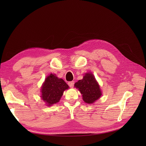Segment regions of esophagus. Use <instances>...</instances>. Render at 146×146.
Instances as JSON below:
<instances>
[{
  "instance_id": "esophagus-1",
  "label": "esophagus",
  "mask_w": 146,
  "mask_h": 146,
  "mask_svg": "<svg viewBox=\"0 0 146 146\" xmlns=\"http://www.w3.org/2000/svg\"><path fill=\"white\" fill-rule=\"evenodd\" d=\"M68 86H70V88H73L74 86V81H72V82H69L68 83Z\"/></svg>"
}]
</instances>
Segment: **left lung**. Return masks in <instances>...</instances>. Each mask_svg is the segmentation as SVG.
<instances>
[{
    "label": "left lung",
    "mask_w": 146,
    "mask_h": 146,
    "mask_svg": "<svg viewBox=\"0 0 146 146\" xmlns=\"http://www.w3.org/2000/svg\"><path fill=\"white\" fill-rule=\"evenodd\" d=\"M76 87L80 92L84 102L87 104H94L102 95L100 87L94 75L87 73L82 80L75 83Z\"/></svg>",
    "instance_id": "obj_1"
}]
</instances>
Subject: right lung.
I'll return each mask as SVG.
<instances>
[{
    "instance_id": "1",
    "label": "right lung",
    "mask_w": 146,
    "mask_h": 146,
    "mask_svg": "<svg viewBox=\"0 0 146 146\" xmlns=\"http://www.w3.org/2000/svg\"><path fill=\"white\" fill-rule=\"evenodd\" d=\"M68 88L62 79L58 78L54 74H50L42 84L41 98L46 105L50 106L60 101L64 91Z\"/></svg>"
}]
</instances>
